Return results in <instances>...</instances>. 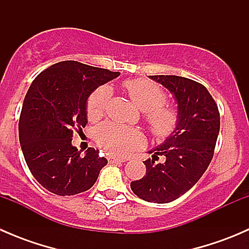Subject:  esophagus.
<instances>
[{
  "mask_svg": "<svg viewBox=\"0 0 249 249\" xmlns=\"http://www.w3.org/2000/svg\"><path fill=\"white\" fill-rule=\"evenodd\" d=\"M108 161L109 164H114V162H125L126 161V158H119V157H114V155H109Z\"/></svg>",
  "mask_w": 249,
  "mask_h": 249,
  "instance_id": "1",
  "label": "esophagus"
}]
</instances>
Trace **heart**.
Wrapping results in <instances>:
<instances>
[{
    "instance_id": "obj_1",
    "label": "heart",
    "mask_w": 249,
    "mask_h": 249,
    "mask_svg": "<svg viewBox=\"0 0 249 249\" xmlns=\"http://www.w3.org/2000/svg\"><path fill=\"white\" fill-rule=\"evenodd\" d=\"M124 88L132 102L145 112V119L154 136L165 139L172 134L177 126L178 114L175 108L164 105L166 96L159 85L144 79H132L125 82ZM109 96L108 87L99 88L90 95L87 105L90 119L101 117ZM96 140L107 152L117 155L129 154L144 144V136L137 129L109 122L97 127Z\"/></svg>"
}]
</instances>
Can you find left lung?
<instances>
[{"label":"left lung","mask_w":249,"mask_h":249,"mask_svg":"<svg viewBox=\"0 0 249 249\" xmlns=\"http://www.w3.org/2000/svg\"><path fill=\"white\" fill-rule=\"evenodd\" d=\"M166 88L177 102L176 129L145 160V176L131 182V190L148 202L167 203L192 189L213 158L220 117L214 100L200 83L179 76H149ZM164 155L162 163L155 159Z\"/></svg>","instance_id":"obj_1"}]
</instances>
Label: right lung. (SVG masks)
<instances>
[{
	"instance_id": "1",
	"label": "right lung",
	"mask_w": 249,
	"mask_h": 249,
	"mask_svg": "<svg viewBox=\"0 0 249 249\" xmlns=\"http://www.w3.org/2000/svg\"><path fill=\"white\" fill-rule=\"evenodd\" d=\"M119 72L61 61L38 74L30 85L19 119V141L25 161L37 182L65 196L90 189L107 159L88 148L72 145L73 130L85 127L92 91Z\"/></svg>"
}]
</instances>
